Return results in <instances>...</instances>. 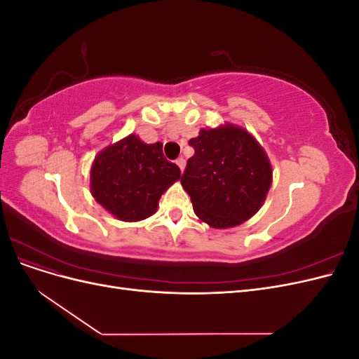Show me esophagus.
Wrapping results in <instances>:
<instances>
[{
    "label": "esophagus",
    "instance_id": "1",
    "mask_svg": "<svg viewBox=\"0 0 359 359\" xmlns=\"http://www.w3.org/2000/svg\"><path fill=\"white\" fill-rule=\"evenodd\" d=\"M177 165H178V168L181 169V172H184V168H186V160H184L182 157H180V158L177 160Z\"/></svg>",
    "mask_w": 359,
    "mask_h": 359
}]
</instances>
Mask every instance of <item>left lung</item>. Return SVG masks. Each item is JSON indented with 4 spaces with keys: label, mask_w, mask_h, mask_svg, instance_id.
Masks as SVG:
<instances>
[{
    "label": "left lung",
    "mask_w": 359,
    "mask_h": 359,
    "mask_svg": "<svg viewBox=\"0 0 359 359\" xmlns=\"http://www.w3.org/2000/svg\"><path fill=\"white\" fill-rule=\"evenodd\" d=\"M194 156L181 177L194 214L214 229L247 222L262 206L273 182L264 148L243 127L202 128L190 139Z\"/></svg>",
    "instance_id": "1"
}]
</instances>
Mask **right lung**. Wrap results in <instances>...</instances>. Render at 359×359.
Segmentation results:
<instances>
[{"label": "right lung", "instance_id": "add662e5", "mask_svg": "<svg viewBox=\"0 0 359 359\" xmlns=\"http://www.w3.org/2000/svg\"><path fill=\"white\" fill-rule=\"evenodd\" d=\"M161 147L128 135L94 158L91 194L118 220L148 219L157 211L161 194L181 178L180 168L166 160Z\"/></svg>", "mask_w": 359, "mask_h": 359}]
</instances>
